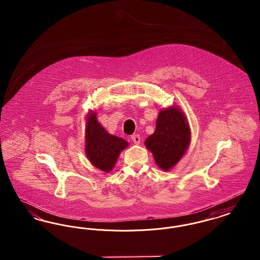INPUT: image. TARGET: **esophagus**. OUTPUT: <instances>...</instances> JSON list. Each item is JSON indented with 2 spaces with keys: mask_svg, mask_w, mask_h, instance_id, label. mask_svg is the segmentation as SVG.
I'll return each instance as SVG.
<instances>
[{
  "mask_svg": "<svg viewBox=\"0 0 260 260\" xmlns=\"http://www.w3.org/2000/svg\"><path fill=\"white\" fill-rule=\"evenodd\" d=\"M132 140L134 141V143H136V144H139V143H140L141 138H140L139 135H134V136H132Z\"/></svg>",
  "mask_w": 260,
  "mask_h": 260,
  "instance_id": "1",
  "label": "esophagus"
}]
</instances>
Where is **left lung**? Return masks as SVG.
<instances>
[{
	"instance_id": "left-lung-1",
	"label": "left lung",
	"mask_w": 260,
	"mask_h": 260,
	"mask_svg": "<svg viewBox=\"0 0 260 260\" xmlns=\"http://www.w3.org/2000/svg\"><path fill=\"white\" fill-rule=\"evenodd\" d=\"M191 141V131L185 114L173 105L159 112L156 129L145 140L155 162L162 171H170L184 156Z\"/></svg>"
}]
</instances>
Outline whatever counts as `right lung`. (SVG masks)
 <instances>
[{"instance_id": "1", "label": "right lung", "mask_w": 260, "mask_h": 260, "mask_svg": "<svg viewBox=\"0 0 260 260\" xmlns=\"http://www.w3.org/2000/svg\"><path fill=\"white\" fill-rule=\"evenodd\" d=\"M86 121L85 153L87 158L100 171L110 173L121 152L128 146V142L109 134L98 121L95 112H87Z\"/></svg>"}]
</instances>
